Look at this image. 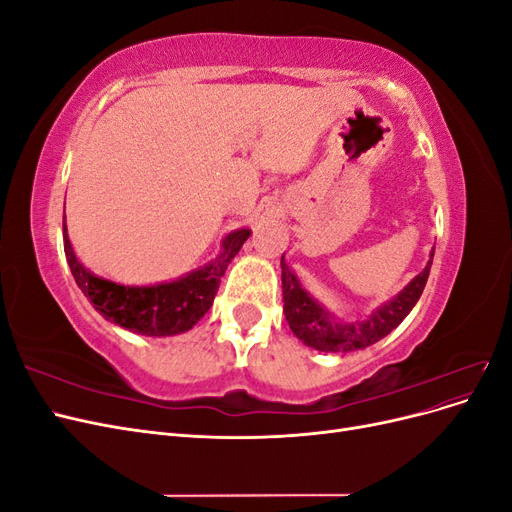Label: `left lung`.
Listing matches in <instances>:
<instances>
[{"label": "left lung", "instance_id": "8db88e82", "mask_svg": "<svg viewBox=\"0 0 512 512\" xmlns=\"http://www.w3.org/2000/svg\"><path fill=\"white\" fill-rule=\"evenodd\" d=\"M431 262L433 247L425 269L416 277H412L408 286H404V290H399L391 301L376 307L365 320L344 322L337 320L327 307L318 303L312 294L301 286L299 277L288 267V262L284 260L282 254L284 314L290 324V331L297 335L305 346L320 352H352L376 344L395 327H399L401 320L412 312L416 301L421 299Z\"/></svg>", "mask_w": 512, "mask_h": 512}]
</instances>
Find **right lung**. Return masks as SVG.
<instances>
[{"label": "right lung", "instance_id": "obj_1", "mask_svg": "<svg viewBox=\"0 0 512 512\" xmlns=\"http://www.w3.org/2000/svg\"><path fill=\"white\" fill-rule=\"evenodd\" d=\"M250 235V228L228 232L222 239V250L218 256L173 282L126 286L104 280V277L85 269L83 262L74 254L64 215V252L74 282L79 284L85 297L94 303L108 322L147 337H170L190 331L209 312L224 271Z\"/></svg>", "mask_w": 512, "mask_h": 512}]
</instances>
